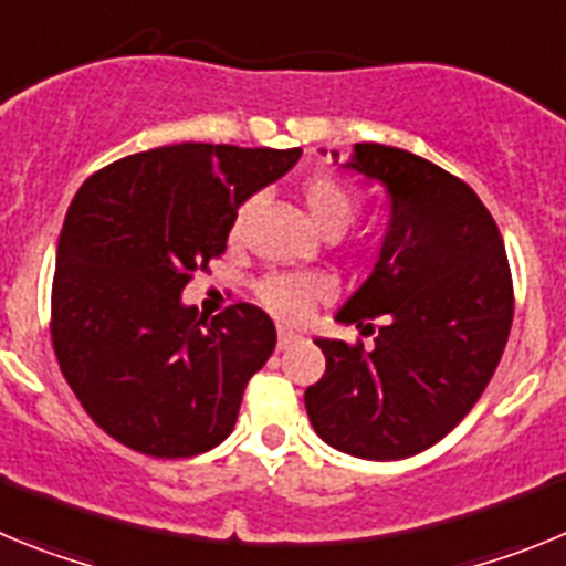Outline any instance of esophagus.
Returning a JSON list of instances; mask_svg holds the SVG:
<instances>
[{
    "label": "esophagus",
    "mask_w": 566,
    "mask_h": 566,
    "mask_svg": "<svg viewBox=\"0 0 566 566\" xmlns=\"http://www.w3.org/2000/svg\"><path fill=\"white\" fill-rule=\"evenodd\" d=\"M294 343H297V334L289 332V328H280V332H277V348H280V352H286V348H292Z\"/></svg>",
    "instance_id": "1"
}]
</instances>
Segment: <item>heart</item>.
Returning <instances> with one entry per match:
<instances>
[{"instance_id":"b5f03b06","label":"heart","mask_w":566,"mask_h":566,"mask_svg":"<svg viewBox=\"0 0 566 566\" xmlns=\"http://www.w3.org/2000/svg\"><path fill=\"white\" fill-rule=\"evenodd\" d=\"M303 207H306L308 218L319 232H326L328 238H337L345 229L357 221L359 214V195L339 178L328 172H317L306 178L303 189H300ZM254 201H243L232 218V229L229 238L232 243H240L247 234L249 221H252ZM332 286L323 274H266L258 283V300L274 317L286 319V323H297L308 314V308L319 300H326Z\"/></svg>"}]
</instances>
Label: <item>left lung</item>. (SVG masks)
<instances>
[{"label": "left lung", "mask_w": 566, "mask_h": 566, "mask_svg": "<svg viewBox=\"0 0 566 566\" xmlns=\"http://www.w3.org/2000/svg\"><path fill=\"white\" fill-rule=\"evenodd\" d=\"M345 167L391 195L377 266L337 314L374 345L314 339L326 374L306 411L337 451L391 462L437 444L479 402L513 326V277L493 214L462 178L382 144H357Z\"/></svg>", "instance_id": "8db88e82"}]
</instances>
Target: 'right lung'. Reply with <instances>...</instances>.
Instances as JSON below:
<instances>
[{"instance_id":"add662e5","label":"right lung","mask_w":566,"mask_h":566,"mask_svg":"<svg viewBox=\"0 0 566 566\" xmlns=\"http://www.w3.org/2000/svg\"><path fill=\"white\" fill-rule=\"evenodd\" d=\"M300 149L172 144L90 175L59 234L50 337L87 417L115 442L187 459L232 433L277 334L263 308L234 303L207 323L181 292L227 252L249 195Z\"/></svg>"}]
</instances>
